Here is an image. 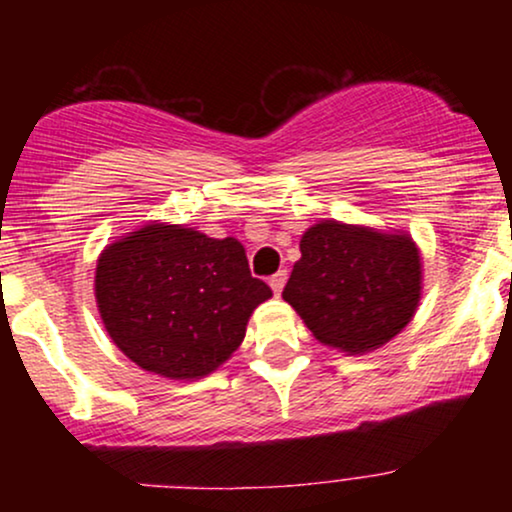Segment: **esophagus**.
Returning <instances> with one entry per match:
<instances>
[{"mask_svg":"<svg viewBox=\"0 0 512 512\" xmlns=\"http://www.w3.org/2000/svg\"><path fill=\"white\" fill-rule=\"evenodd\" d=\"M284 284H286V272H284V269H281V272H276L274 276H269V286H272V291L276 293V296H279L281 289H284Z\"/></svg>","mask_w":512,"mask_h":512,"instance_id":"1","label":"esophagus"}]
</instances>
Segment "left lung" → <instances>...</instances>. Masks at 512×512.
<instances>
[{
    "mask_svg": "<svg viewBox=\"0 0 512 512\" xmlns=\"http://www.w3.org/2000/svg\"><path fill=\"white\" fill-rule=\"evenodd\" d=\"M424 289L421 250L407 231L334 219L301 238L284 301L320 344L368 354L409 325Z\"/></svg>",
    "mask_w": 512,
    "mask_h": 512,
    "instance_id": "left-lung-1",
    "label": "left lung"
}]
</instances>
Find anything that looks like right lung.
Here are the masks:
<instances>
[{"mask_svg":"<svg viewBox=\"0 0 512 512\" xmlns=\"http://www.w3.org/2000/svg\"><path fill=\"white\" fill-rule=\"evenodd\" d=\"M93 291L117 349L168 380L214 373L245 339L257 305L272 298L250 274L240 240L166 221L105 245Z\"/></svg>","mask_w":512,"mask_h":512,"instance_id":"add662e5","label":"right lung"}]
</instances>
